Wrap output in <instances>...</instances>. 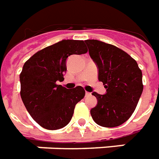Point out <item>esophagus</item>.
I'll use <instances>...</instances> for the list:
<instances>
[{
	"mask_svg": "<svg viewBox=\"0 0 159 159\" xmlns=\"http://www.w3.org/2000/svg\"><path fill=\"white\" fill-rule=\"evenodd\" d=\"M85 94H86V96H89V95H91V93H89V92H86Z\"/></svg>",
	"mask_w": 159,
	"mask_h": 159,
	"instance_id": "esophagus-1",
	"label": "esophagus"
}]
</instances>
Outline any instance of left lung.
Wrapping results in <instances>:
<instances>
[{
	"label": "left lung",
	"instance_id": "obj_1",
	"mask_svg": "<svg viewBox=\"0 0 159 159\" xmlns=\"http://www.w3.org/2000/svg\"><path fill=\"white\" fill-rule=\"evenodd\" d=\"M89 52L98 68V79L107 93L96 97V107L90 110L93 121L113 128L125 123L135 110L143 91L142 72L134 59L123 50L98 40H86Z\"/></svg>",
	"mask_w": 159,
	"mask_h": 159
}]
</instances>
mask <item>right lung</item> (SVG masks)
I'll return each instance as SVG.
<instances>
[{
	"label": "right lung",
	"instance_id": "1",
	"mask_svg": "<svg viewBox=\"0 0 159 159\" xmlns=\"http://www.w3.org/2000/svg\"><path fill=\"white\" fill-rule=\"evenodd\" d=\"M87 52L83 41L63 40L36 52L25 63L19 76L20 95L30 115L42 128L59 129L71 120L85 91L81 86L68 89L56 83L64 79L68 57Z\"/></svg>",
	"mask_w": 159,
	"mask_h": 159
}]
</instances>
